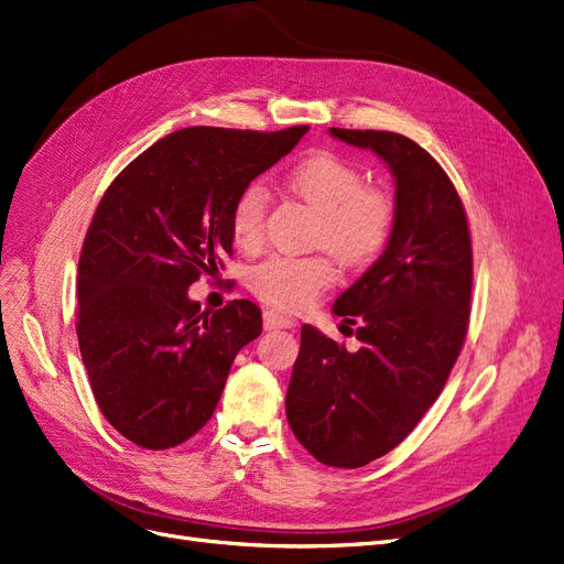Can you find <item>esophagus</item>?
I'll return each mask as SVG.
<instances>
[{"label": "esophagus", "mask_w": 564, "mask_h": 564, "mask_svg": "<svg viewBox=\"0 0 564 564\" xmlns=\"http://www.w3.org/2000/svg\"><path fill=\"white\" fill-rule=\"evenodd\" d=\"M262 318H264V327H267V329H290V327H295V321H293V318H288V316L279 314V311H274V308L264 311Z\"/></svg>", "instance_id": "34e87169"}]
</instances>
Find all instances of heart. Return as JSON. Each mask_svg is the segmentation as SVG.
Masks as SVG:
<instances>
[{
    "label": "heart",
    "mask_w": 564,
    "mask_h": 564,
    "mask_svg": "<svg viewBox=\"0 0 564 564\" xmlns=\"http://www.w3.org/2000/svg\"><path fill=\"white\" fill-rule=\"evenodd\" d=\"M285 183L314 214L318 225L314 241L348 269H362L377 260L394 227V202L379 185H365V176L350 160L316 151L297 160ZM267 191L248 183L232 206V237L243 250L264 241ZM335 281V264L327 256H274L250 271V290L279 308L300 311Z\"/></svg>",
    "instance_id": "1"
}]
</instances>
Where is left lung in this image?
<instances>
[{
  "instance_id": "1",
  "label": "left lung",
  "mask_w": 564,
  "mask_h": 564,
  "mask_svg": "<svg viewBox=\"0 0 564 564\" xmlns=\"http://www.w3.org/2000/svg\"><path fill=\"white\" fill-rule=\"evenodd\" d=\"M329 134L377 153L394 176V227L383 256L332 306L358 325V350L302 327L285 394L300 444L329 467L390 453L440 398L460 356L471 302V237L455 185L404 134Z\"/></svg>"
}]
</instances>
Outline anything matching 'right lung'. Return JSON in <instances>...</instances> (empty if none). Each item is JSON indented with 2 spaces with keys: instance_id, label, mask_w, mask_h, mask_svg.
Returning <instances> with one entry per match:
<instances>
[{
  "instance_id": "1",
  "label": "right lung",
  "mask_w": 564,
  "mask_h": 564,
  "mask_svg": "<svg viewBox=\"0 0 564 564\" xmlns=\"http://www.w3.org/2000/svg\"><path fill=\"white\" fill-rule=\"evenodd\" d=\"M306 130H176L104 193L78 260L76 335L99 411L132 444L164 451L197 434L260 337L253 302L202 311L187 288L232 253L237 195Z\"/></svg>"
}]
</instances>
